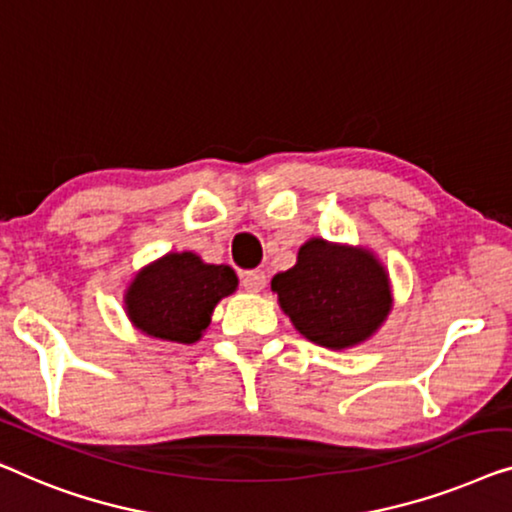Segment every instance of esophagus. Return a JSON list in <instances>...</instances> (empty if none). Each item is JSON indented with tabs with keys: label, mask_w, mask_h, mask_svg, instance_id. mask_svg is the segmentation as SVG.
<instances>
[{
	"label": "esophagus",
	"mask_w": 512,
	"mask_h": 512,
	"mask_svg": "<svg viewBox=\"0 0 512 512\" xmlns=\"http://www.w3.org/2000/svg\"><path fill=\"white\" fill-rule=\"evenodd\" d=\"M241 283L248 292H259L264 290L266 285V273L262 269H253V271H243L241 273Z\"/></svg>",
	"instance_id": "obj_1"
}]
</instances>
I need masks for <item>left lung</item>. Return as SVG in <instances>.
I'll list each match as a JSON object with an SVG mask.
<instances>
[{"label": "left lung", "mask_w": 512, "mask_h": 512, "mask_svg": "<svg viewBox=\"0 0 512 512\" xmlns=\"http://www.w3.org/2000/svg\"><path fill=\"white\" fill-rule=\"evenodd\" d=\"M278 304L308 341L345 350L376 334L392 308L390 276L371 250L311 239L271 280Z\"/></svg>", "instance_id": "1"}]
</instances>
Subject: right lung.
<instances>
[{
	"label": "right lung",
	"instance_id": "1",
	"mask_svg": "<svg viewBox=\"0 0 512 512\" xmlns=\"http://www.w3.org/2000/svg\"><path fill=\"white\" fill-rule=\"evenodd\" d=\"M239 285L232 266L206 264L194 253H169L143 266L125 292V311L143 334L197 343L213 308Z\"/></svg>",
	"mask_w": 512,
	"mask_h": 512
}]
</instances>
